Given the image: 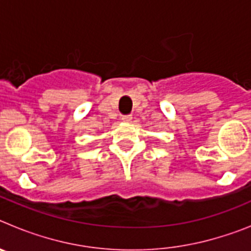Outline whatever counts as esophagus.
Instances as JSON below:
<instances>
[{"label":"esophagus","mask_w":251,"mask_h":251,"mask_svg":"<svg viewBox=\"0 0 251 251\" xmlns=\"http://www.w3.org/2000/svg\"><path fill=\"white\" fill-rule=\"evenodd\" d=\"M132 118H133V117L130 114L123 115V117H122V121L126 122V123H130V122H132Z\"/></svg>","instance_id":"esophagus-1"}]
</instances>
